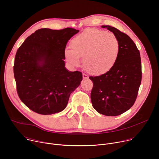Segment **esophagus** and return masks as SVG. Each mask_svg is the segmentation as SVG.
<instances>
[{
  "label": "esophagus",
  "instance_id": "esophagus-1",
  "mask_svg": "<svg viewBox=\"0 0 159 159\" xmlns=\"http://www.w3.org/2000/svg\"><path fill=\"white\" fill-rule=\"evenodd\" d=\"M82 77H83L84 79H88V78H89V76L87 74H82Z\"/></svg>",
  "mask_w": 159,
  "mask_h": 159
}]
</instances>
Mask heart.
<instances>
[{
  "mask_svg": "<svg viewBox=\"0 0 159 159\" xmlns=\"http://www.w3.org/2000/svg\"><path fill=\"white\" fill-rule=\"evenodd\" d=\"M65 57L70 64L78 66L83 57L85 69L94 75L106 73L114 66L120 53V43L115 34L98 29H87L71 41Z\"/></svg>",
  "mask_w": 159,
  "mask_h": 159,
  "instance_id": "heart-1",
  "label": "heart"
}]
</instances>
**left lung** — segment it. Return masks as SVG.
Here are the masks:
<instances>
[{"instance_id": "8db88e82", "label": "left lung", "mask_w": 159, "mask_h": 159, "mask_svg": "<svg viewBox=\"0 0 159 159\" xmlns=\"http://www.w3.org/2000/svg\"><path fill=\"white\" fill-rule=\"evenodd\" d=\"M116 35L120 43L118 59L106 73L89 77L93 82L90 99L101 115L118 116L130 109L137 99L142 81L140 53L133 41L111 26H102Z\"/></svg>"}]
</instances>
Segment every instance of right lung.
<instances>
[{"instance_id":"1","label":"right lung","mask_w":159,"mask_h":159,"mask_svg":"<svg viewBox=\"0 0 159 159\" xmlns=\"http://www.w3.org/2000/svg\"><path fill=\"white\" fill-rule=\"evenodd\" d=\"M79 31L39 29L18 48L14 65L17 92L33 111L43 115L62 111L80 84L82 73L68 70L64 61L66 43Z\"/></svg>"}]
</instances>
